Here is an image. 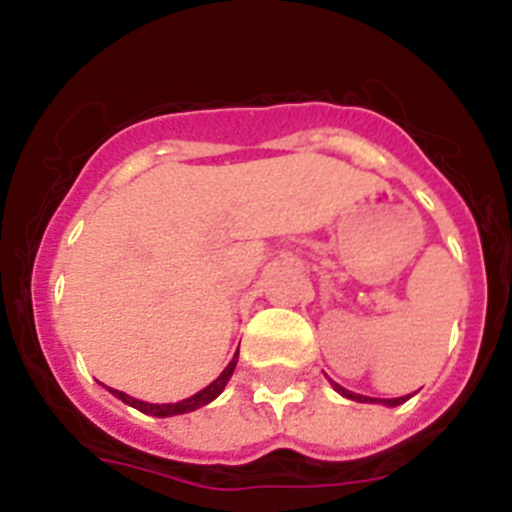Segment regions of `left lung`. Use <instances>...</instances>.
Listing matches in <instances>:
<instances>
[{
  "instance_id": "left-lung-1",
  "label": "left lung",
  "mask_w": 512,
  "mask_h": 512,
  "mask_svg": "<svg viewBox=\"0 0 512 512\" xmlns=\"http://www.w3.org/2000/svg\"><path fill=\"white\" fill-rule=\"evenodd\" d=\"M330 384H333V390H336L338 395L348 397V400H356V402H382V405H390V408H395V405H402L405 400H410V395L392 397V400H377V397H364V395H356V392H348L346 387H341V384H336V382H330Z\"/></svg>"
}]
</instances>
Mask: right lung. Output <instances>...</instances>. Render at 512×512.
I'll return each instance as SVG.
<instances>
[{"label": "right lung", "mask_w": 512, "mask_h": 512, "mask_svg": "<svg viewBox=\"0 0 512 512\" xmlns=\"http://www.w3.org/2000/svg\"><path fill=\"white\" fill-rule=\"evenodd\" d=\"M235 364H238V351H235V356H233V359H230V364L225 366L223 374H220V377H217L215 382L207 384L205 390H200V392H197V395L187 397V400H182V402H166V405H153V402L135 400V397L125 395V392H120V390H112V387H110V392L117 397V400L125 402V405H130V408L140 410V413L153 415V418H169V415H184V413H192V410L202 408V405H207V402L215 400V397L225 390V384L230 382V377H233Z\"/></svg>", "instance_id": "right-lung-1"}]
</instances>
